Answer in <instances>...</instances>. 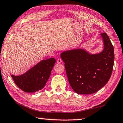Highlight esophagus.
<instances>
[{
	"instance_id": "esophagus-1",
	"label": "esophagus",
	"mask_w": 123,
	"mask_h": 123,
	"mask_svg": "<svg viewBox=\"0 0 123 123\" xmlns=\"http://www.w3.org/2000/svg\"><path fill=\"white\" fill-rule=\"evenodd\" d=\"M62 62V60L61 58H58V59H57V63H61Z\"/></svg>"
}]
</instances>
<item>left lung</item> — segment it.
Wrapping results in <instances>:
<instances>
[{
	"instance_id": "obj_1",
	"label": "left lung",
	"mask_w": 123,
	"mask_h": 123,
	"mask_svg": "<svg viewBox=\"0 0 123 123\" xmlns=\"http://www.w3.org/2000/svg\"><path fill=\"white\" fill-rule=\"evenodd\" d=\"M100 36L104 44L102 52L92 54L84 49H76L61 54L70 85L78 94L98 91L107 84L112 73L114 47L107 34L104 32Z\"/></svg>"
}]
</instances>
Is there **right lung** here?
Masks as SVG:
<instances>
[{
  "instance_id": "obj_1",
  "label": "right lung",
  "mask_w": 123,
  "mask_h": 123,
  "mask_svg": "<svg viewBox=\"0 0 123 123\" xmlns=\"http://www.w3.org/2000/svg\"><path fill=\"white\" fill-rule=\"evenodd\" d=\"M55 62L54 58L42 60L23 75H12V77L16 85L24 92H38L45 87Z\"/></svg>"
}]
</instances>
